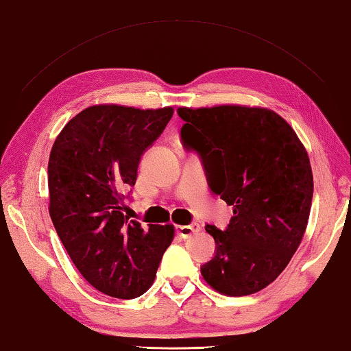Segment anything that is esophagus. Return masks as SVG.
I'll list each match as a JSON object with an SVG mask.
<instances>
[{
  "label": "esophagus",
  "instance_id": "1",
  "mask_svg": "<svg viewBox=\"0 0 351 351\" xmlns=\"http://www.w3.org/2000/svg\"><path fill=\"white\" fill-rule=\"evenodd\" d=\"M176 230L182 238H189L191 234L200 232V226H199V223L194 222V223H191V226H177Z\"/></svg>",
  "mask_w": 351,
  "mask_h": 351
}]
</instances>
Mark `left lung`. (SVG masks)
<instances>
[{
  "instance_id": "8db88e82",
  "label": "left lung",
  "mask_w": 351,
  "mask_h": 351,
  "mask_svg": "<svg viewBox=\"0 0 351 351\" xmlns=\"http://www.w3.org/2000/svg\"><path fill=\"white\" fill-rule=\"evenodd\" d=\"M186 147L202 155L210 186L233 205L226 230L200 267L215 291L250 295L272 283L300 245L313 202V171L294 129L271 108L223 104L179 107Z\"/></svg>"
}]
</instances>
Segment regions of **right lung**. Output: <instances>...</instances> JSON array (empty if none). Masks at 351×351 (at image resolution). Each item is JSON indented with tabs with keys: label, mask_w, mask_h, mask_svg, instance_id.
Masks as SVG:
<instances>
[{
	"label": "right lung",
	"mask_w": 351,
	"mask_h": 351,
	"mask_svg": "<svg viewBox=\"0 0 351 351\" xmlns=\"http://www.w3.org/2000/svg\"><path fill=\"white\" fill-rule=\"evenodd\" d=\"M172 107H87L57 135L48 163L49 216L82 277L97 291L135 298L151 288L174 226L130 219L123 191L143 152L162 135Z\"/></svg>",
	"instance_id": "1"
}]
</instances>
